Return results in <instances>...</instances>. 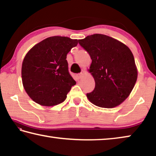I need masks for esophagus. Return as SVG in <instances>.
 Returning <instances> with one entry per match:
<instances>
[{
	"label": "esophagus",
	"instance_id": "esophagus-1",
	"mask_svg": "<svg viewBox=\"0 0 156 156\" xmlns=\"http://www.w3.org/2000/svg\"><path fill=\"white\" fill-rule=\"evenodd\" d=\"M76 76H77V78H78V79H80V78H81L83 77V73H78V74L76 75Z\"/></svg>",
	"mask_w": 156,
	"mask_h": 156
}]
</instances>
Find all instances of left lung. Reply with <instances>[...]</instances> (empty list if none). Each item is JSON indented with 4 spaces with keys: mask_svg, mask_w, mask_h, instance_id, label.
Wrapping results in <instances>:
<instances>
[{
    "mask_svg": "<svg viewBox=\"0 0 156 156\" xmlns=\"http://www.w3.org/2000/svg\"><path fill=\"white\" fill-rule=\"evenodd\" d=\"M92 60L89 72L96 83L87 94L92 104L102 108L120 105L130 95L138 78L133 55L122 42L104 34H96L78 40Z\"/></svg>",
    "mask_w": 156,
    "mask_h": 156,
    "instance_id": "left-lung-1",
    "label": "left lung"
}]
</instances>
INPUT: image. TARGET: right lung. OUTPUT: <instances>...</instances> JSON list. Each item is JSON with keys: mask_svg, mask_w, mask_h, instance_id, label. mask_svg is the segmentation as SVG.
Here are the masks:
<instances>
[{"mask_svg": "<svg viewBox=\"0 0 156 156\" xmlns=\"http://www.w3.org/2000/svg\"><path fill=\"white\" fill-rule=\"evenodd\" d=\"M77 39L49 37L35 44L23 59L21 76L26 93L42 106L61 103L76 84L68 71L67 55Z\"/></svg>", "mask_w": 156, "mask_h": 156, "instance_id": "1", "label": "right lung"}]
</instances>
